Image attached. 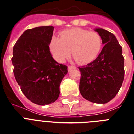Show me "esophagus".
<instances>
[{"mask_svg": "<svg viewBox=\"0 0 134 134\" xmlns=\"http://www.w3.org/2000/svg\"><path fill=\"white\" fill-rule=\"evenodd\" d=\"M76 67L75 66H68V71H70L71 70H72V69H76Z\"/></svg>", "mask_w": 134, "mask_h": 134, "instance_id": "34e87169", "label": "esophagus"}]
</instances>
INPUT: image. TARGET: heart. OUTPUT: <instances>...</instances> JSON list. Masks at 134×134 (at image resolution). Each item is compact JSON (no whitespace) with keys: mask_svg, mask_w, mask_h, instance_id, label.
<instances>
[{"mask_svg":"<svg viewBox=\"0 0 134 134\" xmlns=\"http://www.w3.org/2000/svg\"><path fill=\"white\" fill-rule=\"evenodd\" d=\"M61 38L54 36L49 48L54 58L64 62L72 55L79 64H87L96 58L101 49L102 38L98 33L80 28H72L61 32Z\"/></svg>","mask_w":134,"mask_h":134,"instance_id":"heart-1","label":"heart"}]
</instances>
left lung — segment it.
<instances>
[{
  "mask_svg": "<svg viewBox=\"0 0 134 134\" xmlns=\"http://www.w3.org/2000/svg\"><path fill=\"white\" fill-rule=\"evenodd\" d=\"M102 38V50L94 61L79 67L81 74L79 90L92 103L105 104L118 94L124 79L122 48L115 36L101 28L94 29Z\"/></svg>",
  "mask_w": 134,
  "mask_h": 134,
  "instance_id": "left-lung-1",
  "label": "left lung"
}]
</instances>
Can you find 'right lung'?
Returning <instances> with one entry per match:
<instances>
[{
    "label": "right lung",
    "mask_w": 134,
    "mask_h": 134,
    "mask_svg": "<svg viewBox=\"0 0 134 134\" xmlns=\"http://www.w3.org/2000/svg\"><path fill=\"white\" fill-rule=\"evenodd\" d=\"M54 29L42 26L25 31L13 51L15 79L26 97L39 105L58 99L61 81L68 72V67L54 60L49 51Z\"/></svg>",
    "instance_id": "obj_1"
}]
</instances>
